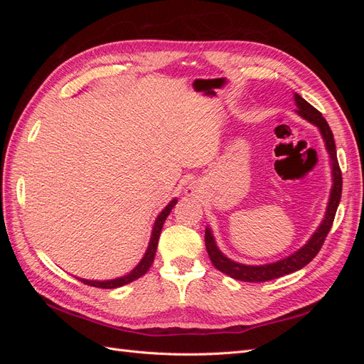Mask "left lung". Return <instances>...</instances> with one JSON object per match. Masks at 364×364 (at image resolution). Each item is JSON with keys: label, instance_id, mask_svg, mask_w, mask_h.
Returning a JSON list of instances; mask_svg holds the SVG:
<instances>
[{"label": "left lung", "instance_id": "8db88e82", "mask_svg": "<svg viewBox=\"0 0 364 364\" xmlns=\"http://www.w3.org/2000/svg\"><path fill=\"white\" fill-rule=\"evenodd\" d=\"M294 102L297 106L296 112L299 114L302 118H305L306 121H310V123H313L314 126H317L318 130H321V134L325 139L326 150L329 153V158H331L333 182L334 183H333L331 197H329V203L326 208L325 218H323L322 225L318 226V229L314 232V235L310 238V241H308V243L302 249L294 252L293 255L287 257L285 259H281V261L273 262V264H266V266H245V264H238L235 261H230L229 258H226L223 255L222 252L218 250V247L215 246V241L213 238L211 230H209V228H206L205 246L208 250L209 259L213 261L214 267L217 270L226 273L228 277L234 278V279H240L245 282H264V281L281 278V277H284V274H289V273H293L296 270L305 267L306 264L317 255L318 250L322 249L329 229H331V226H333L337 206H338L340 197H341V170H340V165L337 161L334 135H333L331 129H329L326 119L322 117V114L318 112L316 107H313L306 100H304L299 94H294Z\"/></svg>", "mask_w": 364, "mask_h": 364}]
</instances>
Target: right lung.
Here are the masks:
<instances>
[{"instance_id":"obj_1","label":"right lung","mask_w":364,"mask_h":364,"mask_svg":"<svg viewBox=\"0 0 364 364\" xmlns=\"http://www.w3.org/2000/svg\"><path fill=\"white\" fill-rule=\"evenodd\" d=\"M178 203V200L173 199L167 206H165L164 211L158 215L156 222H155V226H153V230H151V238H150V243H149V249L146 252L144 258L141 259V262L138 264V266L132 270L130 273H127L126 277L123 278H117V279H111V281H87V279H80L83 284L86 285H91V287H98V289H117V287H121V285H126L132 281H135L141 277H144V274L147 273V270L150 269V266L153 264V259H155V255H156V249H158V240H159V235H161V229L164 226V222L165 218L168 217L170 211L173 209V206Z\"/></svg>"}]
</instances>
